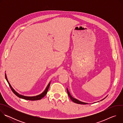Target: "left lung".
<instances>
[{
  "instance_id": "8db88e82",
  "label": "left lung",
  "mask_w": 123,
  "mask_h": 123,
  "mask_svg": "<svg viewBox=\"0 0 123 123\" xmlns=\"http://www.w3.org/2000/svg\"><path fill=\"white\" fill-rule=\"evenodd\" d=\"M67 91L68 94V96L69 97L70 99H71L72 100V101L74 102V103H77V104H83V105L87 104V103H84V102L80 101H79L78 100H77V99H75V98H74V97H73L72 96V95H71V94H70V93H69V92H68V89H67ZM105 98H104V99H105ZM104 99H103V100H104ZM102 100H101V101H102Z\"/></svg>"
}]
</instances>
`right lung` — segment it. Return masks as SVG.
I'll use <instances>...</instances> for the list:
<instances>
[{
  "instance_id": "add662e5",
  "label": "right lung",
  "mask_w": 123,
  "mask_h": 123,
  "mask_svg": "<svg viewBox=\"0 0 123 123\" xmlns=\"http://www.w3.org/2000/svg\"><path fill=\"white\" fill-rule=\"evenodd\" d=\"M5 78L7 81V82L9 84V85L11 89L12 90V92L17 96L18 97L20 98H22V99H25V100H31V101H34V100H40L42 98H43L45 95L47 93V92H48V91L49 90V85H50V82L49 83V84H48V85L47 86V87L46 88L45 90L40 94L39 95H38L37 96H24V95H22L21 94H19V93H17L16 92H15V91H14V90L12 88V86H11V84H10V83L9 82L8 80V79H7V76H6V74H5Z\"/></svg>"
}]
</instances>
